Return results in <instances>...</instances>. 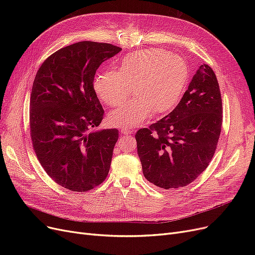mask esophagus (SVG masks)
<instances>
[{
  "mask_svg": "<svg viewBox=\"0 0 255 255\" xmlns=\"http://www.w3.org/2000/svg\"><path fill=\"white\" fill-rule=\"evenodd\" d=\"M121 132H122V134H132V131L131 130H128V129H124V128H122L121 129Z\"/></svg>",
  "mask_w": 255,
  "mask_h": 255,
  "instance_id": "obj_1",
  "label": "esophagus"
}]
</instances>
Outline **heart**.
I'll use <instances>...</instances> for the list:
<instances>
[{
    "label": "heart",
    "instance_id": "b5f03b06",
    "mask_svg": "<svg viewBox=\"0 0 255 255\" xmlns=\"http://www.w3.org/2000/svg\"><path fill=\"white\" fill-rule=\"evenodd\" d=\"M188 80L185 59L161 48H149L128 53L120 61L118 71L98 74L94 90L103 103L116 107L129 98L133 87L136 96L109 117L113 126L131 129L154 112H170L181 100Z\"/></svg>",
    "mask_w": 255,
    "mask_h": 255
}]
</instances>
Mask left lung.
I'll return each instance as SVG.
<instances>
[{"instance_id": "left-lung-1", "label": "left lung", "mask_w": 255, "mask_h": 255, "mask_svg": "<svg viewBox=\"0 0 255 255\" xmlns=\"http://www.w3.org/2000/svg\"><path fill=\"white\" fill-rule=\"evenodd\" d=\"M221 125L217 77L209 65H200L176 109L136 132L144 178L167 190L192 183L215 154Z\"/></svg>"}]
</instances>
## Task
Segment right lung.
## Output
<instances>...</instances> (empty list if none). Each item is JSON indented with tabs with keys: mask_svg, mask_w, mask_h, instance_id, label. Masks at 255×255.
Segmentation results:
<instances>
[{
	"mask_svg": "<svg viewBox=\"0 0 255 255\" xmlns=\"http://www.w3.org/2000/svg\"><path fill=\"white\" fill-rule=\"evenodd\" d=\"M121 50L110 43L77 42L53 52L35 76L33 148L47 175L70 191L92 190L109 175L119 131H94L104 111L93 83L99 66Z\"/></svg>",
	"mask_w": 255,
	"mask_h": 255,
	"instance_id": "right-lung-1",
	"label": "right lung"
}]
</instances>
